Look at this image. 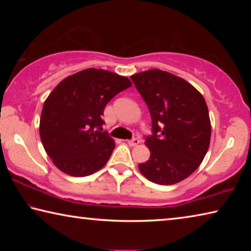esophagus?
Listing matches in <instances>:
<instances>
[{
    "label": "esophagus",
    "mask_w": 251,
    "mask_h": 251,
    "mask_svg": "<svg viewBox=\"0 0 251 251\" xmlns=\"http://www.w3.org/2000/svg\"><path fill=\"white\" fill-rule=\"evenodd\" d=\"M127 143H128L129 146H136V145H138L139 143H141V141H139L138 138H133V139H129V141Z\"/></svg>",
    "instance_id": "1"
}]
</instances>
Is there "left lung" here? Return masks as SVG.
<instances>
[{
    "label": "left lung",
    "mask_w": 251,
    "mask_h": 251,
    "mask_svg": "<svg viewBox=\"0 0 251 251\" xmlns=\"http://www.w3.org/2000/svg\"><path fill=\"white\" fill-rule=\"evenodd\" d=\"M151 117L145 139L151 157L139 172L158 185H174L196 171L210 143L211 126L202 95L193 85L160 70L130 76Z\"/></svg>",
    "instance_id": "1"
}]
</instances>
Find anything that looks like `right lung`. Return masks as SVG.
<instances>
[{
  "label": "right lung",
  "instance_id": "obj_1",
  "mask_svg": "<svg viewBox=\"0 0 251 251\" xmlns=\"http://www.w3.org/2000/svg\"><path fill=\"white\" fill-rule=\"evenodd\" d=\"M130 86L125 76L87 69L64 78L54 88L42 109L40 136L59 171L84 177L104 167L115 147L101 127L104 108Z\"/></svg>",
  "mask_w": 251,
  "mask_h": 251
}]
</instances>
